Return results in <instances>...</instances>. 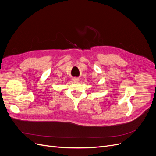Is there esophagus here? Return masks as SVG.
Returning a JSON list of instances; mask_svg holds the SVG:
<instances>
[{
  "label": "esophagus",
  "instance_id": "esophagus-1",
  "mask_svg": "<svg viewBox=\"0 0 156 156\" xmlns=\"http://www.w3.org/2000/svg\"><path fill=\"white\" fill-rule=\"evenodd\" d=\"M73 81L74 82H77L79 81V79L78 78H73Z\"/></svg>",
  "mask_w": 156,
  "mask_h": 156
}]
</instances>
